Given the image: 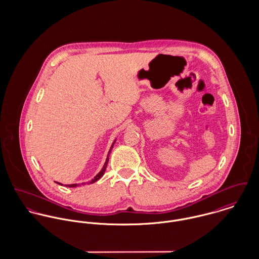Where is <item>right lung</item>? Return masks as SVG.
Here are the masks:
<instances>
[{
  "instance_id": "1",
  "label": "right lung",
  "mask_w": 259,
  "mask_h": 259,
  "mask_svg": "<svg viewBox=\"0 0 259 259\" xmlns=\"http://www.w3.org/2000/svg\"><path fill=\"white\" fill-rule=\"evenodd\" d=\"M114 143H115V141L113 142V144H112V146L111 147V149H110V151H109V154H108V157H107V160H106V163H105V165H104V167L102 168V170L90 182V184H94V183H96L97 181H99L103 176H104V174H105V171H106V168H107V165H108V162H109V156H110V153H111V149L113 148V145H114ZM59 184V183H58ZM59 185H62V184H59ZM78 185H76V184H74V185H66V186H68V187H76Z\"/></svg>"
}]
</instances>
